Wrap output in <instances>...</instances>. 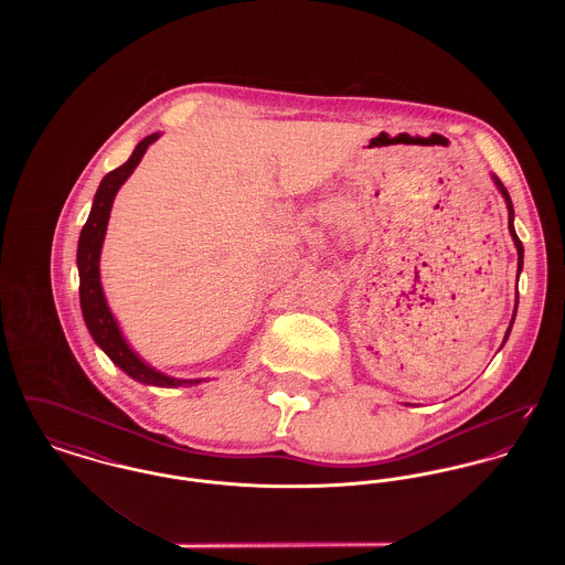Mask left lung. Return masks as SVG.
<instances>
[{
	"instance_id": "left-lung-1",
	"label": "left lung",
	"mask_w": 565,
	"mask_h": 565,
	"mask_svg": "<svg viewBox=\"0 0 565 565\" xmlns=\"http://www.w3.org/2000/svg\"><path fill=\"white\" fill-rule=\"evenodd\" d=\"M493 180H495V186H498L500 192L504 194V199H507V205H509V231H511L512 242H514V245H516V252H519V273H521V269H523V243H521V239L516 237V233H514V226H512V217H514V212H512L511 196H509V190L504 189V184H502L498 178H493ZM511 328H509V332H507V339H509V334H511Z\"/></svg>"
}]
</instances>
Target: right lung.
Segmentation results:
<instances>
[{"mask_svg":"<svg viewBox=\"0 0 565 565\" xmlns=\"http://www.w3.org/2000/svg\"><path fill=\"white\" fill-rule=\"evenodd\" d=\"M159 134L148 135L146 139H141L137 143V148L131 154V159L120 164L118 169L109 171L108 175L102 180L95 201H93V210L88 214L86 224L82 226L81 242H78V273H81V305L84 322L88 326L95 343L106 351L109 360L120 366L129 376H134L137 381L146 383V385H159V387H178V385H194L201 383L190 381V379H173V376L162 375L159 371L150 369L148 364H143L131 348L125 343L118 326L114 322L111 313H109L108 305H106V296L102 290V281H99V254H102V243L106 237V228H108L109 210L114 203V196L118 189L122 186V182L134 173L135 167L141 161V157L146 154L148 146L152 141H157Z\"/></svg>","mask_w":565,"mask_h":565,"instance_id":"right-lung-1","label":"right lung"}]
</instances>
